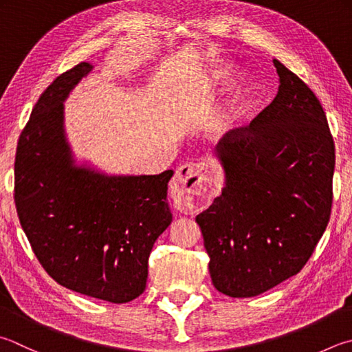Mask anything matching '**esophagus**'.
Masks as SVG:
<instances>
[{
	"label": "esophagus",
	"mask_w": 352,
	"mask_h": 352,
	"mask_svg": "<svg viewBox=\"0 0 352 352\" xmlns=\"http://www.w3.org/2000/svg\"><path fill=\"white\" fill-rule=\"evenodd\" d=\"M211 185L213 182L207 177V167L202 162L181 165L173 179V190L185 210L202 207L210 196Z\"/></svg>",
	"instance_id": "34e87169"
}]
</instances>
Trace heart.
<instances>
[{"label": "heart", "mask_w": 352, "mask_h": 352, "mask_svg": "<svg viewBox=\"0 0 352 352\" xmlns=\"http://www.w3.org/2000/svg\"><path fill=\"white\" fill-rule=\"evenodd\" d=\"M233 73V65L227 61H219L211 64L205 70L204 75L197 79L193 85L195 95H207L214 91L219 85L225 84ZM251 95H253V85L245 76H239L230 85L227 96L219 105L213 119L210 122V131L216 139H223L233 131L242 119L247 116Z\"/></svg>", "instance_id": "heart-1"}]
</instances>
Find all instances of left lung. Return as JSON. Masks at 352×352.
<instances>
[{"mask_svg": "<svg viewBox=\"0 0 352 352\" xmlns=\"http://www.w3.org/2000/svg\"><path fill=\"white\" fill-rule=\"evenodd\" d=\"M277 95L222 139L221 196L196 216L214 288L254 297L299 273L329 222L334 141L302 79L273 59Z\"/></svg>", "mask_w": 352, "mask_h": 352, "instance_id": "8db88e82", "label": "left lung"}]
</instances>
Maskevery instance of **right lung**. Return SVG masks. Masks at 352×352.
<instances>
[{
  "label": "right lung",
  "mask_w": 352,
  "mask_h": 352,
  "mask_svg": "<svg viewBox=\"0 0 352 352\" xmlns=\"http://www.w3.org/2000/svg\"><path fill=\"white\" fill-rule=\"evenodd\" d=\"M94 70L81 63L39 96L18 141L15 205L39 263L59 285L111 303L141 296L148 256L173 221V170L109 175L78 162L64 127V102Z\"/></svg>",
  "instance_id": "obj_1"
}]
</instances>
